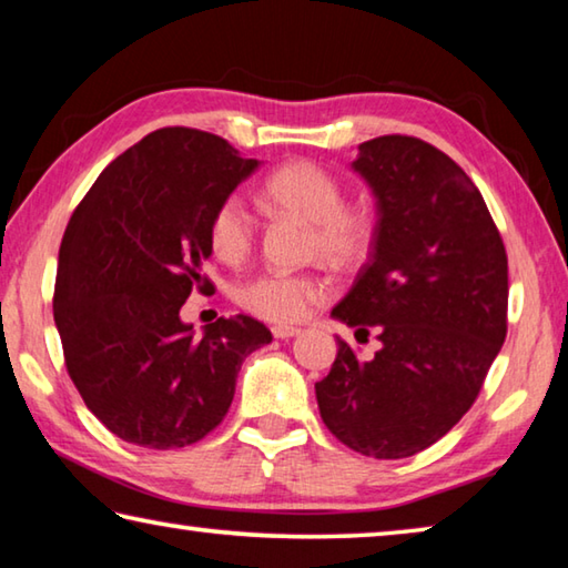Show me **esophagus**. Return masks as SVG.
<instances>
[{
    "mask_svg": "<svg viewBox=\"0 0 568 568\" xmlns=\"http://www.w3.org/2000/svg\"><path fill=\"white\" fill-rule=\"evenodd\" d=\"M273 335L281 341H287V338H295V335H301V328H295V325H275Z\"/></svg>",
    "mask_w": 568,
    "mask_h": 568,
    "instance_id": "1",
    "label": "esophagus"
}]
</instances>
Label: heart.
<instances>
[{
	"mask_svg": "<svg viewBox=\"0 0 568 568\" xmlns=\"http://www.w3.org/2000/svg\"><path fill=\"white\" fill-rule=\"evenodd\" d=\"M263 200L311 225L307 250L335 267L358 265L371 247L373 227L365 213L345 207L341 180L307 160L285 162L263 182ZM255 217L237 195L225 197L207 223V243L225 265H240L255 245ZM325 297V283L305 273H263L243 285L240 305L257 318L301 321Z\"/></svg>",
	"mask_w": 568,
	"mask_h": 568,
	"instance_id": "b5f03b06",
	"label": "heart"
}]
</instances>
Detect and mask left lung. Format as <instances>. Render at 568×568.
I'll use <instances>...</instances> for the list:
<instances>
[{"label": "left lung", "mask_w": 568, "mask_h": 568, "mask_svg": "<svg viewBox=\"0 0 568 568\" xmlns=\"http://www.w3.org/2000/svg\"><path fill=\"white\" fill-rule=\"evenodd\" d=\"M378 220L368 263L333 318L378 331L371 361L338 338L315 383L331 434L373 458H406L474 406L506 338L508 261L478 187L446 152L408 134L358 145Z\"/></svg>", "instance_id": "left-lung-1"}]
</instances>
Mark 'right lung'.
<instances>
[{"label": "right lung", "mask_w": 568, "mask_h": 568, "mask_svg": "<svg viewBox=\"0 0 568 568\" xmlns=\"http://www.w3.org/2000/svg\"><path fill=\"white\" fill-rule=\"evenodd\" d=\"M261 162L203 130L162 128L112 160L70 217L54 283L64 365L94 416L128 444L203 440L235 396L237 371L273 335L250 315L205 333L182 323L203 275L215 207Z\"/></svg>", "instance_id": "1"}]
</instances>
